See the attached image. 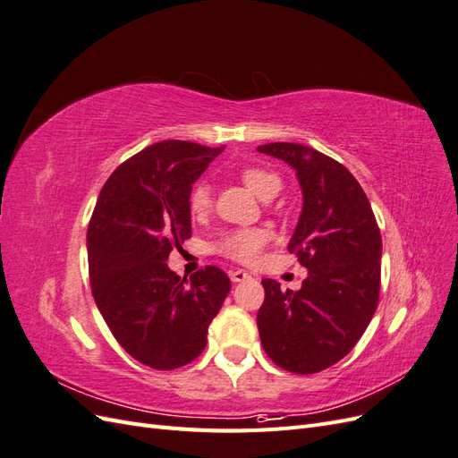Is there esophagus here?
Wrapping results in <instances>:
<instances>
[{
  "mask_svg": "<svg viewBox=\"0 0 458 458\" xmlns=\"http://www.w3.org/2000/svg\"><path fill=\"white\" fill-rule=\"evenodd\" d=\"M246 279H250V275H248L246 271H242V269L231 271V281H233V283H242V281H246Z\"/></svg>",
  "mask_w": 458,
  "mask_h": 458,
  "instance_id": "esophagus-1",
  "label": "esophagus"
}]
</instances>
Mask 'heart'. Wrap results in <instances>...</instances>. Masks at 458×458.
I'll list each match as a JSON object with an SVG mask.
<instances>
[{"label": "heart", "instance_id": "b5f03b06", "mask_svg": "<svg viewBox=\"0 0 458 458\" xmlns=\"http://www.w3.org/2000/svg\"><path fill=\"white\" fill-rule=\"evenodd\" d=\"M244 185L250 189L258 199H263L267 195H276L281 189V177L261 170V168H246L241 174ZM212 204L210 187L206 183H199L191 191L189 206L192 214H204ZM271 241V233L261 227H250V229H237L221 234V239L216 244V250L225 254L227 258L237 259L241 263H252L259 258L261 250Z\"/></svg>", "mask_w": 458, "mask_h": 458}]
</instances>
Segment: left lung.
<instances>
[{"label":"left lung","instance_id":"1","mask_svg":"<svg viewBox=\"0 0 458 458\" xmlns=\"http://www.w3.org/2000/svg\"><path fill=\"white\" fill-rule=\"evenodd\" d=\"M258 152L296 172L301 212L288 252L308 269L296 293L261 281V345L284 370H325L353 350L377 311L380 231L361 185L336 160L300 143H267Z\"/></svg>","mask_w":458,"mask_h":458}]
</instances>
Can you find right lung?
I'll return each mask as SVG.
<instances>
[{"label":"right lung","mask_w":458,"mask_h":458,"mask_svg":"<svg viewBox=\"0 0 458 458\" xmlns=\"http://www.w3.org/2000/svg\"><path fill=\"white\" fill-rule=\"evenodd\" d=\"M221 150L155 143L118 165L97 199L88 229L93 298L122 348L150 369L172 370L197 359L231 290L217 267L187 281L165 263L191 237L192 183Z\"/></svg>","instance_id":"right-lung-1"}]
</instances>
